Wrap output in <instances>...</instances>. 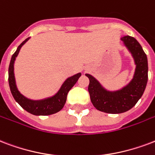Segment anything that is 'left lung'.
<instances>
[{"instance_id":"1","label":"left lung","mask_w":155,"mask_h":155,"mask_svg":"<svg viewBox=\"0 0 155 155\" xmlns=\"http://www.w3.org/2000/svg\"><path fill=\"white\" fill-rule=\"evenodd\" d=\"M124 46L134 59L136 69L128 84L117 91H108L91 74L86 76L90 80L88 91L95 109L108 114H121L128 111L139 101L145 91L148 81V60L142 47L134 38H121Z\"/></svg>"}]
</instances>
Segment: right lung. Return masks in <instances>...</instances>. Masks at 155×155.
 <instances>
[{
	"instance_id": "add662e5",
	"label": "right lung",
	"mask_w": 155,
	"mask_h": 155,
	"mask_svg": "<svg viewBox=\"0 0 155 155\" xmlns=\"http://www.w3.org/2000/svg\"><path fill=\"white\" fill-rule=\"evenodd\" d=\"M28 40L29 38L25 39L21 43L11 57L10 66H9V85H10V91L12 93L13 97L15 98L16 102L23 109H25L27 112L33 115H42V116L53 114L60 111L63 109V107L64 106L68 91L78 82L82 73H78L73 76L68 78L63 83L56 94H54L51 97H47L42 100H37V101L25 97L24 95H22L19 92L16 86L15 78V73H14V65H15V61L16 60V57L18 56L21 47Z\"/></svg>"
}]
</instances>
